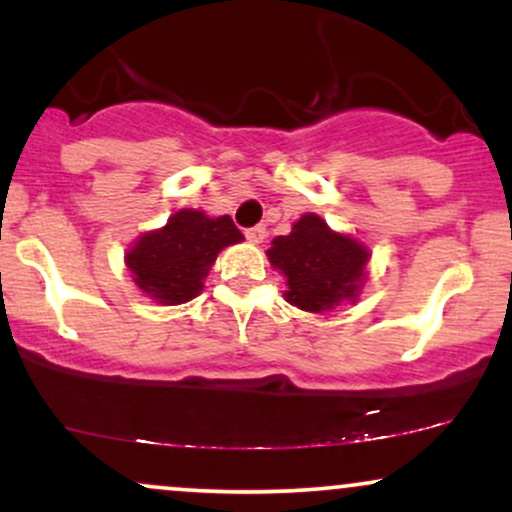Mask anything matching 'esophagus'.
Wrapping results in <instances>:
<instances>
[{
    "label": "esophagus",
    "mask_w": 512,
    "mask_h": 512,
    "mask_svg": "<svg viewBox=\"0 0 512 512\" xmlns=\"http://www.w3.org/2000/svg\"><path fill=\"white\" fill-rule=\"evenodd\" d=\"M245 238L250 240V243H255V245H260V243H264V238H267V228L262 226H252V228H248V231H245Z\"/></svg>",
    "instance_id": "1"
}]
</instances>
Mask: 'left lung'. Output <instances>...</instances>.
I'll use <instances>...</instances> for the list:
<instances>
[{
	"mask_svg": "<svg viewBox=\"0 0 512 512\" xmlns=\"http://www.w3.org/2000/svg\"><path fill=\"white\" fill-rule=\"evenodd\" d=\"M267 257L286 276V301L305 313H327L358 301L370 250L349 233L332 231L322 216L303 214L289 236L272 240Z\"/></svg>",
	"mask_w": 512,
	"mask_h": 512,
	"instance_id": "1",
	"label": "left lung"
}]
</instances>
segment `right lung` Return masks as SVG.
Instances as JSON below:
<instances>
[{
  "mask_svg": "<svg viewBox=\"0 0 512 512\" xmlns=\"http://www.w3.org/2000/svg\"><path fill=\"white\" fill-rule=\"evenodd\" d=\"M236 243H243V233L231 216L180 209L166 226L134 240L125 252V264L137 289L151 301L180 305L202 293L219 252Z\"/></svg>",
  "mask_w": 512,
  "mask_h": 512,
  "instance_id": "obj_1",
  "label": "right lung"
}]
</instances>
